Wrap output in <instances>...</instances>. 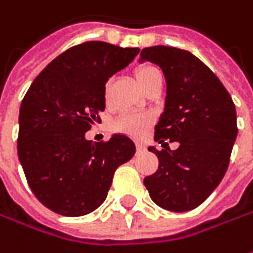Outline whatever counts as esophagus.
Instances as JSON below:
<instances>
[{
  "mask_svg": "<svg viewBox=\"0 0 253 253\" xmlns=\"http://www.w3.org/2000/svg\"><path fill=\"white\" fill-rule=\"evenodd\" d=\"M137 150H138V151H144V150H145V145L141 143H138L137 144Z\"/></svg>",
  "mask_w": 253,
  "mask_h": 253,
  "instance_id": "1",
  "label": "esophagus"
}]
</instances>
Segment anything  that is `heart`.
I'll use <instances>...</instances> for the list:
<instances>
[{
  "mask_svg": "<svg viewBox=\"0 0 253 253\" xmlns=\"http://www.w3.org/2000/svg\"><path fill=\"white\" fill-rule=\"evenodd\" d=\"M161 74L160 70L154 66H143L140 68H137L135 71V78L138 84L141 85L143 88L145 84L148 83L154 75ZM103 99L108 103L110 99V91H109V84L105 86V91H103ZM153 123V118L147 113H123L120 115L118 119H115L112 122V130L120 133V134L130 135V137H141L144 133L147 131V128L150 127V125Z\"/></svg>",
  "mask_w": 253,
  "mask_h": 253,
  "instance_id": "1",
  "label": "heart"
}]
</instances>
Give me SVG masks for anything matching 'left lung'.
Here are the masks:
<instances>
[{
    "label": "left lung",
    "mask_w": 253,
    "mask_h": 253,
    "mask_svg": "<svg viewBox=\"0 0 253 253\" xmlns=\"http://www.w3.org/2000/svg\"><path fill=\"white\" fill-rule=\"evenodd\" d=\"M140 56L161 67L167 80L165 109L154 133L164 148H148L160 165L144 185L155 205L189 211L213 193L227 172L238 134L235 105L217 75L186 50L153 46ZM168 142H179V148L172 152Z\"/></svg>",
    "instance_id": "obj_1"
}]
</instances>
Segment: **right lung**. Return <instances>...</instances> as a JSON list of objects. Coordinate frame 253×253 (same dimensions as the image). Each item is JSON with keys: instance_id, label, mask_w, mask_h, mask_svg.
I'll use <instances>...</instances> for the list:
<instances>
[{"instance_id": "add662e5", "label": "right lung", "mask_w": 253, "mask_h": 253, "mask_svg": "<svg viewBox=\"0 0 253 253\" xmlns=\"http://www.w3.org/2000/svg\"><path fill=\"white\" fill-rule=\"evenodd\" d=\"M137 47L85 42L57 56L28 89L19 110L18 157L33 195L51 211L80 217L108 196L115 170L135 153L130 137L85 138L105 109V84Z\"/></svg>"}]
</instances>
